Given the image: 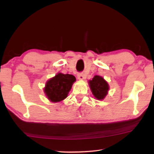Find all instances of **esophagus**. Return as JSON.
I'll use <instances>...</instances> for the list:
<instances>
[{
  "mask_svg": "<svg viewBox=\"0 0 154 154\" xmlns=\"http://www.w3.org/2000/svg\"><path fill=\"white\" fill-rule=\"evenodd\" d=\"M77 78L80 80H83L84 79V75H83V73H79L77 75Z\"/></svg>",
  "mask_w": 154,
  "mask_h": 154,
  "instance_id": "1",
  "label": "esophagus"
}]
</instances>
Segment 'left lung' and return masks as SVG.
Wrapping results in <instances>:
<instances>
[{
    "label": "left lung",
    "instance_id": "1",
    "mask_svg": "<svg viewBox=\"0 0 154 154\" xmlns=\"http://www.w3.org/2000/svg\"><path fill=\"white\" fill-rule=\"evenodd\" d=\"M89 83L93 95L98 100H103L107 94L109 85L102 77L96 75L92 80L90 81Z\"/></svg>",
    "mask_w": 154,
    "mask_h": 154
}]
</instances>
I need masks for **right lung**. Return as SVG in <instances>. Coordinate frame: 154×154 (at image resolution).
Instances as JSON below:
<instances>
[{
  "mask_svg": "<svg viewBox=\"0 0 154 154\" xmlns=\"http://www.w3.org/2000/svg\"><path fill=\"white\" fill-rule=\"evenodd\" d=\"M76 78L69 74L58 73L46 83L44 91L51 102H59L67 97Z\"/></svg>",
  "mask_w": 154,
  "mask_h": 154,
  "instance_id": "obj_1",
  "label": "right lung"
}]
</instances>
